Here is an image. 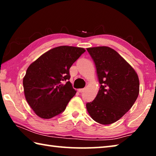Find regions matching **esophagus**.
Wrapping results in <instances>:
<instances>
[{"mask_svg":"<svg viewBox=\"0 0 156 156\" xmlns=\"http://www.w3.org/2000/svg\"><path fill=\"white\" fill-rule=\"evenodd\" d=\"M80 93H83V92L84 91V89H79L78 90Z\"/></svg>","mask_w":156,"mask_h":156,"instance_id":"esophagus-1","label":"esophagus"}]
</instances>
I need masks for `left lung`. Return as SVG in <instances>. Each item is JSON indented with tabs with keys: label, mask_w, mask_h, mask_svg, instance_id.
Wrapping results in <instances>:
<instances>
[{
	"label": "left lung",
	"mask_w": 156,
	"mask_h": 156,
	"mask_svg": "<svg viewBox=\"0 0 156 156\" xmlns=\"http://www.w3.org/2000/svg\"><path fill=\"white\" fill-rule=\"evenodd\" d=\"M95 62L100 87L93 101L86 105L92 119L110 125L120 119L138 96L140 83L134 69L109 47L87 49Z\"/></svg>",
	"instance_id": "obj_1"
}]
</instances>
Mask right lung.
<instances>
[{"label": "right lung", "instance_id": "right-lung-1", "mask_svg": "<svg viewBox=\"0 0 156 156\" xmlns=\"http://www.w3.org/2000/svg\"><path fill=\"white\" fill-rule=\"evenodd\" d=\"M85 49L60 46L49 50L29 66L23 84L26 100L34 113L49 119L64 112L75 96L69 69Z\"/></svg>", "mask_w": 156, "mask_h": 156}]
</instances>
